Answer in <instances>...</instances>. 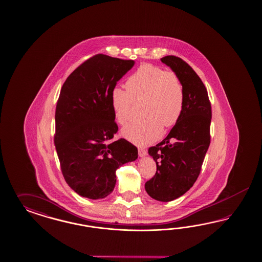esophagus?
Returning a JSON list of instances; mask_svg holds the SVG:
<instances>
[{
	"instance_id": "1",
	"label": "esophagus",
	"mask_w": 262,
	"mask_h": 262,
	"mask_svg": "<svg viewBox=\"0 0 262 262\" xmlns=\"http://www.w3.org/2000/svg\"><path fill=\"white\" fill-rule=\"evenodd\" d=\"M138 155H139V157L143 158V157L147 156V151L144 149H138Z\"/></svg>"
}]
</instances>
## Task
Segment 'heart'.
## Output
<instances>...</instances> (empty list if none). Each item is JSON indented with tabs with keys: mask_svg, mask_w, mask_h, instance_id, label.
I'll use <instances>...</instances> for the list:
<instances>
[{
	"mask_svg": "<svg viewBox=\"0 0 262 262\" xmlns=\"http://www.w3.org/2000/svg\"><path fill=\"white\" fill-rule=\"evenodd\" d=\"M126 88L111 90V106L116 121L126 125L134 101H143L145 119L124 127L121 135L137 146L145 147L162 135V126L171 127L181 118L184 106L183 81L173 71L143 64L126 81Z\"/></svg>",
	"mask_w": 262,
	"mask_h": 262,
	"instance_id": "obj_1",
	"label": "heart"
}]
</instances>
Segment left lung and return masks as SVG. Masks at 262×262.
<instances>
[{
	"label": "left lung",
	"mask_w": 262,
	"mask_h": 262,
	"mask_svg": "<svg viewBox=\"0 0 262 262\" xmlns=\"http://www.w3.org/2000/svg\"><path fill=\"white\" fill-rule=\"evenodd\" d=\"M161 61L182 79L184 106L166 138L149 148L157 173L145 183V189L157 201L170 202L183 196L198 179L210 144L211 104L205 84L188 64L174 56Z\"/></svg>",
	"instance_id": "obj_1"
}]
</instances>
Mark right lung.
Listing matches in <instances>:
<instances>
[{
  "mask_svg": "<svg viewBox=\"0 0 262 262\" xmlns=\"http://www.w3.org/2000/svg\"><path fill=\"white\" fill-rule=\"evenodd\" d=\"M135 65L134 60L96 55L65 80L56 108V145L67 184L84 198L103 199L116 183V170L135 161L137 148L118 132L111 90Z\"/></svg>",
  "mask_w": 262,
  "mask_h": 262,
  "instance_id": "obj_1",
  "label": "right lung"
}]
</instances>
